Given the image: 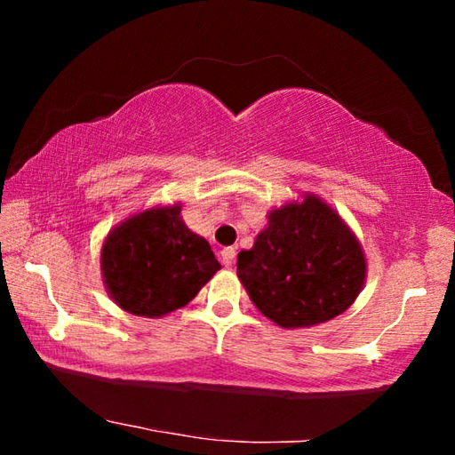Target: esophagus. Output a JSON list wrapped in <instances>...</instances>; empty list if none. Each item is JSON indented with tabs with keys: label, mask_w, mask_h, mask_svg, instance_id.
Instances as JSON below:
<instances>
[{
	"label": "esophagus",
	"mask_w": 455,
	"mask_h": 455,
	"mask_svg": "<svg viewBox=\"0 0 455 455\" xmlns=\"http://www.w3.org/2000/svg\"><path fill=\"white\" fill-rule=\"evenodd\" d=\"M235 255H236V251L233 249V246H227V249H222V251H220L222 265H225V267L233 265V263H235Z\"/></svg>",
	"instance_id": "34e87169"
}]
</instances>
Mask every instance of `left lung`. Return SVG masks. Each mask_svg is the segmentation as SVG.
<instances>
[{
  "label": "left lung",
  "instance_id": "obj_1",
  "mask_svg": "<svg viewBox=\"0 0 455 455\" xmlns=\"http://www.w3.org/2000/svg\"><path fill=\"white\" fill-rule=\"evenodd\" d=\"M236 275L257 309L283 329L331 321L355 303L367 276L363 246L321 196L305 192L268 211Z\"/></svg>",
  "mask_w": 455,
  "mask_h": 455
}]
</instances>
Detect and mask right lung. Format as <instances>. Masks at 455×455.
<instances>
[{
  "label": "right lung",
  "instance_id": "add662e5",
  "mask_svg": "<svg viewBox=\"0 0 455 455\" xmlns=\"http://www.w3.org/2000/svg\"><path fill=\"white\" fill-rule=\"evenodd\" d=\"M182 203L156 204L118 222L102 243L100 268L120 309L158 319L188 305L220 263L184 225Z\"/></svg>",
  "mask_w": 455,
  "mask_h": 455
}]
</instances>
